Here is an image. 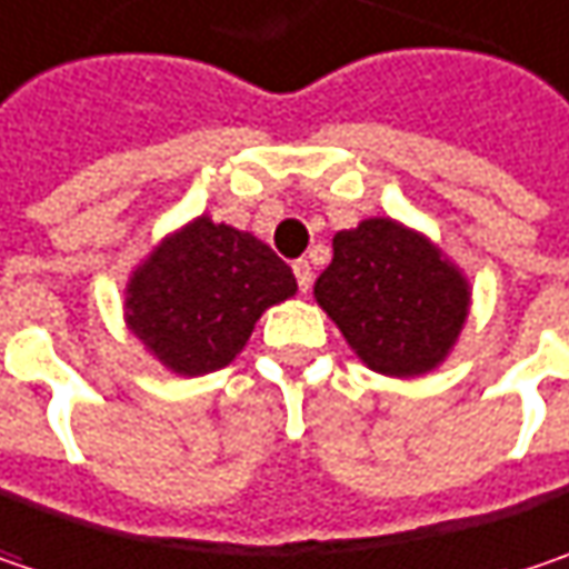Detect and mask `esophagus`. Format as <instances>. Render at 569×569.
Listing matches in <instances>:
<instances>
[{
    "mask_svg": "<svg viewBox=\"0 0 569 569\" xmlns=\"http://www.w3.org/2000/svg\"><path fill=\"white\" fill-rule=\"evenodd\" d=\"M292 273H296L299 289L309 292V286H312V263H309V260H296V263H292Z\"/></svg>",
    "mask_w": 569,
    "mask_h": 569,
    "instance_id": "34e87169",
    "label": "esophagus"
}]
</instances>
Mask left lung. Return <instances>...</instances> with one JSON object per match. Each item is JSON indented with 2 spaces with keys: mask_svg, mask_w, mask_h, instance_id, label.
<instances>
[{
  "mask_svg": "<svg viewBox=\"0 0 569 569\" xmlns=\"http://www.w3.org/2000/svg\"><path fill=\"white\" fill-rule=\"evenodd\" d=\"M316 302L363 367L392 380L438 370L470 316V280L441 244L396 218H363L331 241Z\"/></svg>",
  "mask_w": 569,
  "mask_h": 569,
  "instance_id": "obj_1",
  "label": "left lung"
}]
</instances>
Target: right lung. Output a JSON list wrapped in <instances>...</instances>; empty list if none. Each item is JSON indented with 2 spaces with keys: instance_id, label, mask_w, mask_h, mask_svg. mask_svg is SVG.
<instances>
[{
  "instance_id": "1",
  "label": "right lung",
  "mask_w": 569,
  "mask_h": 569,
  "mask_svg": "<svg viewBox=\"0 0 569 569\" xmlns=\"http://www.w3.org/2000/svg\"><path fill=\"white\" fill-rule=\"evenodd\" d=\"M296 277L251 231L196 216L163 234L124 283V325L177 377H206L244 351Z\"/></svg>"
}]
</instances>
